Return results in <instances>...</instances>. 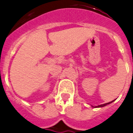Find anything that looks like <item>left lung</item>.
Here are the masks:
<instances>
[{"instance_id":"left-lung-1","label":"left lung","mask_w":133,"mask_h":133,"mask_svg":"<svg viewBox=\"0 0 133 133\" xmlns=\"http://www.w3.org/2000/svg\"><path fill=\"white\" fill-rule=\"evenodd\" d=\"M114 101H111V102L106 103H105V104L99 105H98V106H95V108H101V107H104V106H105V105H108V104H110V103H112V102H113Z\"/></svg>"}]
</instances>
